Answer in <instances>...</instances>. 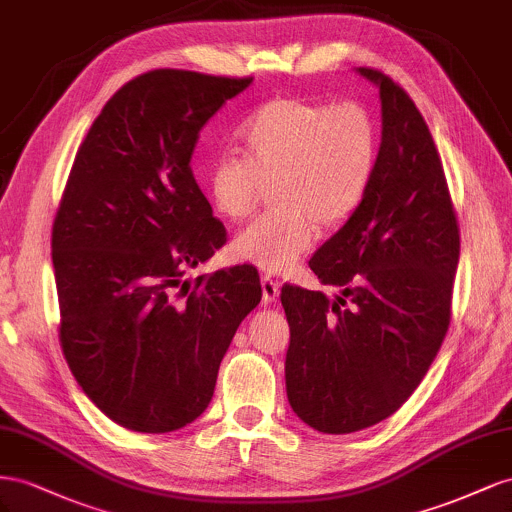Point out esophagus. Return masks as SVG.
Returning <instances> with one entry per match:
<instances>
[{
	"mask_svg": "<svg viewBox=\"0 0 512 512\" xmlns=\"http://www.w3.org/2000/svg\"><path fill=\"white\" fill-rule=\"evenodd\" d=\"M276 298H279V283L272 281L268 274H264L261 276V304L268 306L276 302Z\"/></svg>",
	"mask_w": 512,
	"mask_h": 512,
	"instance_id": "34e87169",
	"label": "esophagus"
}]
</instances>
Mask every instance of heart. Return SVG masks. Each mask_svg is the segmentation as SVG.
Here are the masks:
<instances>
[{"label": "heart", "mask_w": 512, "mask_h": 512, "mask_svg": "<svg viewBox=\"0 0 512 512\" xmlns=\"http://www.w3.org/2000/svg\"><path fill=\"white\" fill-rule=\"evenodd\" d=\"M246 156L223 154L208 169L218 216L238 223L270 191V210L231 242L233 259L270 274L298 264L321 229L341 227L369 193L379 135L360 102L274 98L238 130Z\"/></svg>", "instance_id": "obj_1"}]
</instances>
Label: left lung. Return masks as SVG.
<instances>
[{
    "label": "left lung",
    "instance_id": "8db88e82",
    "mask_svg": "<svg viewBox=\"0 0 512 512\" xmlns=\"http://www.w3.org/2000/svg\"><path fill=\"white\" fill-rule=\"evenodd\" d=\"M358 72L382 100L377 167L360 210L309 261L341 294L281 289L289 405L332 435L373 427L412 397L446 337L459 264L457 216L425 118L384 72Z\"/></svg>",
    "mask_w": 512,
    "mask_h": 512
}]
</instances>
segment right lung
I'll return each instance as SVG.
<instances>
[{
  "label": "right lung",
  "instance_id": "obj_1",
  "mask_svg": "<svg viewBox=\"0 0 512 512\" xmlns=\"http://www.w3.org/2000/svg\"><path fill=\"white\" fill-rule=\"evenodd\" d=\"M251 83L145 72L109 98L72 163L51 236L60 343L90 401L130 431L199 418L261 300L244 266L182 281L227 240L191 169L199 130Z\"/></svg>",
  "mask_w": 512,
  "mask_h": 512
}]
</instances>
